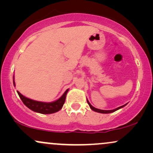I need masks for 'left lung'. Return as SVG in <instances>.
I'll return each instance as SVG.
<instances>
[{"label":"left lung","mask_w":153,"mask_h":153,"mask_svg":"<svg viewBox=\"0 0 153 153\" xmlns=\"http://www.w3.org/2000/svg\"><path fill=\"white\" fill-rule=\"evenodd\" d=\"M87 102H88V105H89V106H90V108H91V109H92L93 111H96V112H99V113H101V114H109V113H112V112H114V111H116L120 109V108H123V107L125 106L126 105H127V103H126V104L123 105V106H119V107H118V108H115V109H113V110H101V109H99V108H95V107L93 106L92 105H91V103H90V102H89L88 100V99H87Z\"/></svg>","instance_id":"left-lung-1"}]
</instances>
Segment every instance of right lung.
<instances>
[{
  "label": "right lung",
  "instance_id": "obj_1",
  "mask_svg": "<svg viewBox=\"0 0 153 153\" xmlns=\"http://www.w3.org/2000/svg\"><path fill=\"white\" fill-rule=\"evenodd\" d=\"M13 85H15L14 76H13ZM68 91H69V89L66 90L65 92L63 94L62 96L59 99L53 101V102H42V101H34V100L25 97L22 94H20V92H19V91H17V93H18L20 99H22V102L29 109L34 111L35 112H37V113L43 114H49L55 113L62 108L63 104L65 101L66 95Z\"/></svg>",
  "mask_w": 153,
  "mask_h": 153
}]
</instances>
